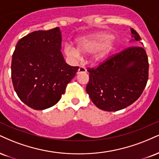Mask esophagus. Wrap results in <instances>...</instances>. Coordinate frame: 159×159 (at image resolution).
Here are the masks:
<instances>
[{
	"label": "esophagus",
	"instance_id": "1",
	"mask_svg": "<svg viewBox=\"0 0 159 159\" xmlns=\"http://www.w3.org/2000/svg\"><path fill=\"white\" fill-rule=\"evenodd\" d=\"M87 72V70L84 67H82V66H80L79 69H78V72H77V74L79 75V74H81V73H86Z\"/></svg>",
	"mask_w": 159,
	"mask_h": 159
}]
</instances>
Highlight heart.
I'll list each match as a JSON object with an SVG mask.
<instances>
[{
    "label": "heart",
    "instance_id": "obj_1",
    "mask_svg": "<svg viewBox=\"0 0 159 159\" xmlns=\"http://www.w3.org/2000/svg\"><path fill=\"white\" fill-rule=\"evenodd\" d=\"M76 49L66 44L64 53L71 60H76L80 54H91L90 61L98 64L105 60L113 50L116 41L110 34L107 32H97L76 40Z\"/></svg>",
    "mask_w": 159,
    "mask_h": 159
}]
</instances>
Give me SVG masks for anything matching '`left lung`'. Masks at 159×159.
<instances>
[{"label":"left lung","mask_w":159,"mask_h":159,"mask_svg":"<svg viewBox=\"0 0 159 159\" xmlns=\"http://www.w3.org/2000/svg\"><path fill=\"white\" fill-rule=\"evenodd\" d=\"M130 31L129 41L143 45L137 32L133 29ZM148 58L144 48L129 47L95 70H88L89 81L86 91L101 110H122L140 97L148 80Z\"/></svg>","instance_id":"8db88e82"}]
</instances>
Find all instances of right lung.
<instances>
[{
  "mask_svg": "<svg viewBox=\"0 0 159 159\" xmlns=\"http://www.w3.org/2000/svg\"><path fill=\"white\" fill-rule=\"evenodd\" d=\"M59 27L35 31L17 43L11 71L15 91L28 107L45 110L58 102L78 67L65 62Z\"/></svg>",
  "mask_w": 159,
  "mask_h": 159,
  "instance_id": "right-lung-1",
  "label": "right lung"
}]
</instances>
